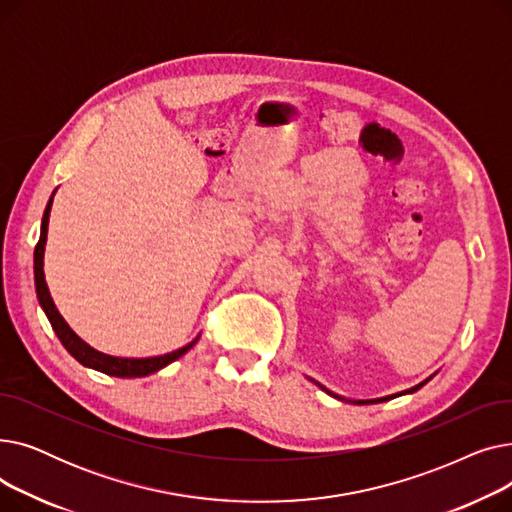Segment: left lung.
<instances>
[{
  "label": "left lung",
  "instance_id": "left-lung-1",
  "mask_svg": "<svg viewBox=\"0 0 512 512\" xmlns=\"http://www.w3.org/2000/svg\"><path fill=\"white\" fill-rule=\"evenodd\" d=\"M425 382H429V378H427ZM425 382L417 384V386H415V388H411L409 392H415V390H419V388H421ZM319 388H321V390H326L324 386H319ZM326 392H328V394H332L330 390H326ZM332 396H336V394H332ZM336 398H340V396H336ZM388 398H390V396H384V398H373V400H353V402H357V405H371V402H384V400H388ZM340 400H344V398H340Z\"/></svg>",
  "mask_w": 512,
  "mask_h": 512
}]
</instances>
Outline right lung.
<instances>
[{
    "label": "right lung",
    "mask_w": 512,
    "mask_h": 512,
    "mask_svg": "<svg viewBox=\"0 0 512 512\" xmlns=\"http://www.w3.org/2000/svg\"><path fill=\"white\" fill-rule=\"evenodd\" d=\"M56 193V191H53ZM51 203H53V195L47 201L43 220H41V236L35 247V290H37V299L41 309L45 311L49 324L56 332V336L60 338V342L64 344L66 351L85 367L97 369L105 375H116V378H143V375H151L159 369H164L166 365L174 363L176 359H180L184 353L191 351V348L197 344L199 336L188 342L186 346L178 348L174 353L168 355H159V357H147V359H126V357H112L95 351L93 346H89L83 338H78L74 334V330L66 324V319L60 315V311L56 309V303H53L47 282H45V274H43V255H45V242H47V224H49V211H51Z\"/></svg>",
    "instance_id": "1"
}]
</instances>
